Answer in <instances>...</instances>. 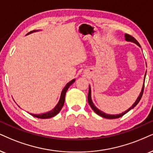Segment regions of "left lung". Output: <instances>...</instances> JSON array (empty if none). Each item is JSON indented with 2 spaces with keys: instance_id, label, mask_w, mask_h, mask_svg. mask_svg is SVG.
Instances as JSON below:
<instances>
[{
  "instance_id": "obj_1",
  "label": "left lung",
  "mask_w": 153,
  "mask_h": 153,
  "mask_svg": "<svg viewBox=\"0 0 153 153\" xmlns=\"http://www.w3.org/2000/svg\"><path fill=\"white\" fill-rule=\"evenodd\" d=\"M125 39L126 41L127 42H133V43L136 44L138 45V46H140V45L139 44V43L138 42V41L135 39L134 37H133L132 36L129 35L128 34H125ZM147 72V71H146ZM146 74H145V77H144V82H143V88H142V90H141V92L140 94H139V96L138 97V98H137V100H136V102L133 103V104L131 107L129 108L128 109H127L126 111L122 112L121 114H106L103 112L101 110H100L99 109H97L95 107V105L93 104V102H92V97H91V88H90V85H89V92H88V103L90 104V106L92 108V110L95 112L97 114H98L100 117H104L105 118V119H117V118H119V117H121L122 116H123L125 114H126L127 112L130 111L131 109H132L134 108L137 104H138V102H140V100L141 99V97H142V95H143V90H144V83H145V79H146Z\"/></svg>"
}]
</instances>
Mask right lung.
Segmentation results:
<instances>
[{"label": "right lung", "instance_id": "obj_1", "mask_svg": "<svg viewBox=\"0 0 153 153\" xmlns=\"http://www.w3.org/2000/svg\"><path fill=\"white\" fill-rule=\"evenodd\" d=\"M38 31H40V30H33V31H32V32H30V33H28L27 34H32V33H33V32H38ZM75 79H73V80H72L69 82L67 83L66 85L64 87V88L63 89L62 92H61V97H60V100H59V102H58V104L56 105V107H54L53 109L51 110V111H48V112H46V113L41 114H31V113H30V114L36 118H39V119H49V118H51V117H54V116L58 114L60 112V111L61 110V109H62L63 104H64L65 93H66L68 89L69 88V87H70L71 85H72L73 83L75 82Z\"/></svg>", "mask_w": 153, "mask_h": 153}]
</instances>
